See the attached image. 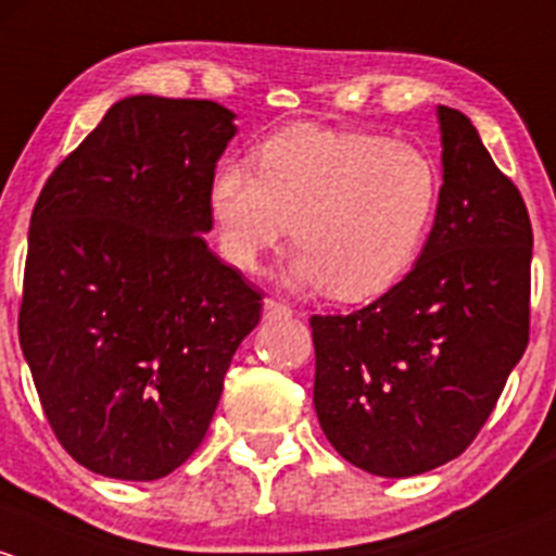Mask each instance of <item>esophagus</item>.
I'll use <instances>...</instances> for the list:
<instances>
[{"label": "esophagus", "instance_id": "1", "mask_svg": "<svg viewBox=\"0 0 556 556\" xmlns=\"http://www.w3.org/2000/svg\"><path fill=\"white\" fill-rule=\"evenodd\" d=\"M262 311H265V318L291 316V307L283 305V302H278V300H265V305H262Z\"/></svg>", "mask_w": 556, "mask_h": 556}]
</instances>
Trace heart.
Segmentation results:
<instances>
[{
	"label": "heart",
	"instance_id": "1",
	"mask_svg": "<svg viewBox=\"0 0 556 556\" xmlns=\"http://www.w3.org/2000/svg\"><path fill=\"white\" fill-rule=\"evenodd\" d=\"M256 170L222 163L208 214L232 265L254 267L289 232L300 254L286 280L334 300L386 294L420 256L439 208V168L426 150L382 136L296 125L262 141Z\"/></svg>",
	"mask_w": 556,
	"mask_h": 556
}]
</instances>
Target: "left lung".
Listing matches in <instances>:
<instances>
[{
    "instance_id": "8db88e82",
    "label": "left lung",
    "mask_w": 556,
    "mask_h": 556,
    "mask_svg": "<svg viewBox=\"0 0 556 556\" xmlns=\"http://www.w3.org/2000/svg\"><path fill=\"white\" fill-rule=\"evenodd\" d=\"M437 114L444 185L420 260L362 311L311 318L320 428L375 477H415L460 455L530 337L522 194L466 114Z\"/></svg>"
}]
</instances>
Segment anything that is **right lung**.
Masks as SVG:
<instances>
[{
	"mask_svg": "<svg viewBox=\"0 0 556 556\" xmlns=\"http://www.w3.org/2000/svg\"><path fill=\"white\" fill-rule=\"evenodd\" d=\"M232 119L216 101H117L34 205L23 358L61 447L101 477L176 471L260 324V291L203 240Z\"/></svg>",
	"mask_w": 556,
	"mask_h": 556,
	"instance_id": "obj_1",
	"label": "right lung"
}]
</instances>
